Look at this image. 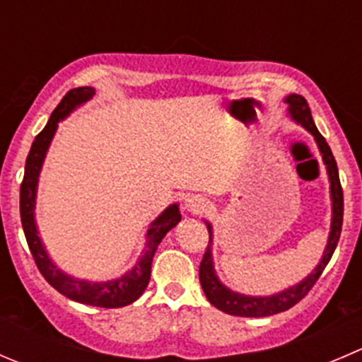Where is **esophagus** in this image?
Returning a JSON list of instances; mask_svg holds the SVG:
<instances>
[{"instance_id": "1", "label": "esophagus", "mask_w": 362, "mask_h": 362, "mask_svg": "<svg viewBox=\"0 0 362 362\" xmlns=\"http://www.w3.org/2000/svg\"><path fill=\"white\" fill-rule=\"evenodd\" d=\"M185 210L191 214H202L203 210H206V206H209V199L205 198V196L202 194H191L185 198V203H184Z\"/></svg>"}]
</instances>
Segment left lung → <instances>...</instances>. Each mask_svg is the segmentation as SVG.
I'll return each mask as SVG.
<instances>
[{
  "label": "left lung",
  "instance_id": "left-lung-1",
  "mask_svg": "<svg viewBox=\"0 0 362 362\" xmlns=\"http://www.w3.org/2000/svg\"><path fill=\"white\" fill-rule=\"evenodd\" d=\"M285 103L288 104V113L293 120L299 125H303L308 132H311L317 141L318 150L322 153V160H324L325 168H327L329 182H331V202H332V221H331V231H329L327 245H325L324 256H322L320 263L315 267V270L311 272L308 278H304L303 281L297 283V285L290 286V288L283 290V292L274 293V296L267 297H251L244 296V293L231 292L230 288L223 285L219 281V278L216 276V270H214V259H212V226L210 223H206L209 228V247H206L205 255H203L202 263H199V283H202V288L205 292L206 299L210 300V304L217 308V310L224 311L228 315H233V317H270V315L281 313V311L290 310L292 306H296L300 299L308 296L313 285L317 283V279L320 278V274L324 272L325 265L331 259L332 252H334L336 245H338L339 235H341V224H343V189L339 184V175H338V166H336L334 156L331 152V146L327 145L324 136L318 132L317 125H315L313 117H311L310 106H308L306 99L303 95H297L292 93L285 99Z\"/></svg>",
  "mask_w": 362,
  "mask_h": 362
}]
</instances>
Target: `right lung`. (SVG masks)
<instances>
[{"instance_id": "add662e5", "label": "right lung", "mask_w": 362, "mask_h": 362, "mask_svg": "<svg viewBox=\"0 0 362 362\" xmlns=\"http://www.w3.org/2000/svg\"><path fill=\"white\" fill-rule=\"evenodd\" d=\"M95 95V90L90 86L74 88L62 99V103L56 106L49 118L47 125L44 131L35 138L31 145L30 153L26 159V168H24V178L21 184V223H23L24 235H26L28 245L33 255L35 263H37L40 274L44 276L45 281L58 290L62 296L76 300L81 304H90L97 308H122L127 304L134 303L136 299L141 297L145 292L146 285L150 281V272H152V259L157 251V245L164 238V235L178 224L182 219L178 205H170L152 224L146 231V244L141 252V258L138 259L134 267L129 272L117 279H111L106 283H90L81 281V279L70 278L69 274L62 272L51 258L45 252L42 245L40 237H38L37 224H35V199H37V185L38 175H40L42 164H44L45 153H47L49 145L52 141L58 122L69 117L77 106L88 103Z\"/></svg>"}]
</instances>
